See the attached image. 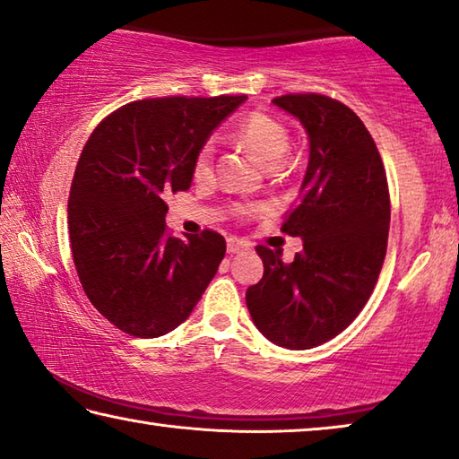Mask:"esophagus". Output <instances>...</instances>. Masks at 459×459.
<instances>
[{
  "mask_svg": "<svg viewBox=\"0 0 459 459\" xmlns=\"http://www.w3.org/2000/svg\"><path fill=\"white\" fill-rule=\"evenodd\" d=\"M245 249H247V243L238 241L237 237H230L229 241H227V251L230 253V255H235V253H241V251H245Z\"/></svg>",
  "mask_w": 459,
  "mask_h": 459,
  "instance_id": "1",
  "label": "esophagus"
}]
</instances>
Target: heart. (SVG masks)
<instances>
[{
    "mask_svg": "<svg viewBox=\"0 0 459 459\" xmlns=\"http://www.w3.org/2000/svg\"><path fill=\"white\" fill-rule=\"evenodd\" d=\"M235 141L249 149L261 163L275 167L281 163L290 149V130L280 118L265 112H253L243 118L232 130ZM214 173V143L206 141L195 151L192 161V178L195 181L212 179ZM245 212H255V208H243Z\"/></svg>",
    "mask_w": 459,
    "mask_h": 459,
    "instance_id": "b5f03b06",
    "label": "heart"
}]
</instances>
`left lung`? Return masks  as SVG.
<instances>
[{
  "mask_svg": "<svg viewBox=\"0 0 459 459\" xmlns=\"http://www.w3.org/2000/svg\"><path fill=\"white\" fill-rule=\"evenodd\" d=\"M273 104L296 116L310 141L298 204L281 224L302 238V251L283 264L280 249L259 245L264 278L245 298L264 337L310 349L345 331L374 292L388 245V181L351 108L321 93H288Z\"/></svg>",
  "mask_w": 459,
  "mask_h": 459,
  "instance_id": "1",
  "label": "left lung"
}]
</instances>
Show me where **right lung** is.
<instances>
[{
	"label": "right lung",
	"instance_id": "obj_1",
	"mask_svg": "<svg viewBox=\"0 0 459 459\" xmlns=\"http://www.w3.org/2000/svg\"><path fill=\"white\" fill-rule=\"evenodd\" d=\"M247 96L136 100L87 138L69 192V241L90 302L133 337L186 321L227 253L214 230L171 237L169 194L192 186L202 143Z\"/></svg>",
	"mask_w": 459,
	"mask_h": 459
}]
</instances>
